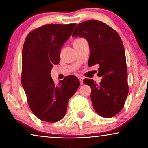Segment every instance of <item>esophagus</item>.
I'll return each instance as SVG.
<instances>
[{
  "label": "esophagus",
  "mask_w": 148,
  "mask_h": 148,
  "mask_svg": "<svg viewBox=\"0 0 148 148\" xmlns=\"http://www.w3.org/2000/svg\"><path fill=\"white\" fill-rule=\"evenodd\" d=\"M79 80L80 81V83H81V85L83 84V80H84V78L82 77H78Z\"/></svg>",
  "instance_id": "obj_1"
}]
</instances>
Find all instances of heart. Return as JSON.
<instances>
[{"label":"heart","mask_w":148,"mask_h":148,"mask_svg":"<svg viewBox=\"0 0 148 148\" xmlns=\"http://www.w3.org/2000/svg\"><path fill=\"white\" fill-rule=\"evenodd\" d=\"M80 40H83V39H80V40H76V41H80Z\"/></svg>","instance_id":"b5f03b06"}]
</instances>
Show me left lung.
Here are the masks:
<instances>
[{"mask_svg":"<svg viewBox=\"0 0 148 148\" xmlns=\"http://www.w3.org/2000/svg\"><path fill=\"white\" fill-rule=\"evenodd\" d=\"M73 37L88 40L90 54L88 66L98 65L97 84L90 79L84 83L92 89L91 100L100 116L110 118L122 110L129 93L127 70L124 46L118 33L106 23L88 20L77 25Z\"/></svg>","mask_w":148,"mask_h":148,"instance_id":"left-lung-1","label":"left lung"}]
</instances>
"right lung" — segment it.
Listing matches in <instances>:
<instances>
[{"mask_svg": "<svg viewBox=\"0 0 148 148\" xmlns=\"http://www.w3.org/2000/svg\"><path fill=\"white\" fill-rule=\"evenodd\" d=\"M75 25H44L29 32L24 42L21 84L32 112L46 122L55 123L63 118L69 100L79 87V80L73 75L58 85L50 76L53 65L60 61V48Z\"/></svg>", "mask_w": 148, "mask_h": 148, "instance_id": "obj_1", "label": "right lung"}]
</instances>
